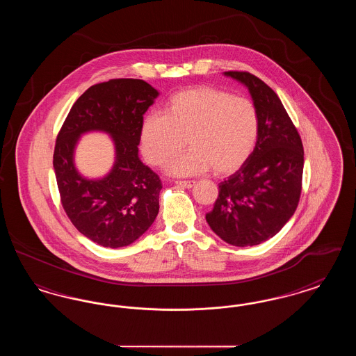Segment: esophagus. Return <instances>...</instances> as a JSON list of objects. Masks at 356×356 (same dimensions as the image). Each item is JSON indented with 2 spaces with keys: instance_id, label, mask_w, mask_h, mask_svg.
I'll use <instances>...</instances> for the list:
<instances>
[{
  "instance_id": "esophagus-1",
  "label": "esophagus",
  "mask_w": 356,
  "mask_h": 356,
  "mask_svg": "<svg viewBox=\"0 0 356 356\" xmlns=\"http://www.w3.org/2000/svg\"><path fill=\"white\" fill-rule=\"evenodd\" d=\"M176 184L184 186V188H192V186H196V181L195 180H177Z\"/></svg>"
}]
</instances>
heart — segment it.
Here are the masks:
<instances>
[{"label": "heart", "instance_id": "obj_1", "mask_svg": "<svg viewBox=\"0 0 356 356\" xmlns=\"http://www.w3.org/2000/svg\"><path fill=\"white\" fill-rule=\"evenodd\" d=\"M260 132L254 102L213 86H195L170 97L161 115L147 116L140 131L144 159L160 167L192 151L170 165L179 176L213 170L231 175L252 156Z\"/></svg>", "mask_w": 356, "mask_h": 356}]
</instances>
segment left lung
Here are the masks:
<instances>
[{"mask_svg": "<svg viewBox=\"0 0 356 356\" xmlns=\"http://www.w3.org/2000/svg\"><path fill=\"white\" fill-rule=\"evenodd\" d=\"M225 74L250 89L260 132L248 161L219 184V197L205 219L228 244L252 247L275 236L295 213L305 151L296 127L268 85L250 72Z\"/></svg>", "mask_w": 356, "mask_h": 356, "instance_id": "left-lung-1", "label": "left lung"}]
</instances>
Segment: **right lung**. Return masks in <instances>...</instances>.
Wrapping results in <instances>:
<instances>
[{
    "label": "right lung",
    "instance_id": "right-lung-1",
    "mask_svg": "<svg viewBox=\"0 0 356 356\" xmlns=\"http://www.w3.org/2000/svg\"><path fill=\"white\" fill-rule=\"evenodd\" d=\"M157 96L137 79L92 85L73 104L57 135L53 167L63 208L79 232L102 247L129 245L159 213L160 177L137 154L143 116ZM89 130L109 133L117 147V163L100 181L81 178L72 164L75 143Z\"/></svg>",
    "mask_w": 356,
    "mask_h": 356
}]
</instances>
